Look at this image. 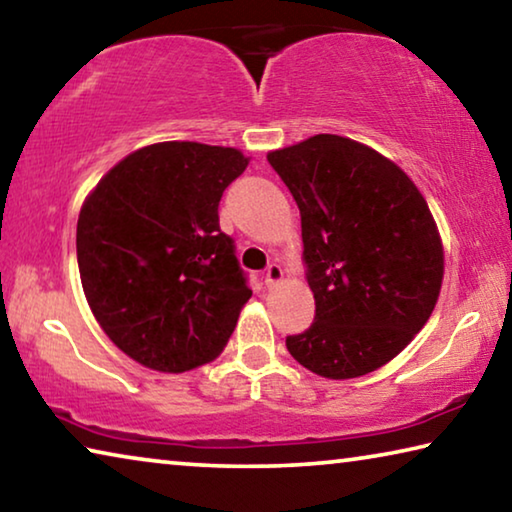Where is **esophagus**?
Instances as JSON below:
<instances>
[{"instance_id":"34e87169","label":"esophagus","mask_w":512,"mask_h":512,"mask_svg":"<svg viewBox=\"0 0 512 512\" xmlns=\"http://www.w3.org/2000/svg\"><path fill=\"white\" fill-rule=\"evenodd\" d=\"M282 280V266L280 264H269L264 273V285L266 287H275Z\"/></svg>"}]
</instances>
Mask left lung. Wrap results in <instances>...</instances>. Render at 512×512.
Returning a JSON list of instances; mask_svg holds the SVG:
<instances>
[{"label": "left lung", "instance_id": "obj_1", "mask_svg": "<svg viewBox=\"0 0 512 512\" xmlns=\"http://www.w3.org/2000/svg\"><path fill=\"white\" fill-rule=\"evenodd\" d=\"M266 159L300 209L316 305L289 353L332 380L380 369L426 326L442 289L444 248L424 196L394 161L337 134Z\"/></svg>", "mask_w": 512, "mask_h": 512}]
</instances>
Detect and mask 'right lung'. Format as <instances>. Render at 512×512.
<instances>
[{
	"instance_id": "add662e5",
	"label": "right lung",
	"mask_w": 512,
	"mask_h": 512,
	"mask_svg": "<svg viewBox=\"0 0 512 512\" xmlns=\"http://www.w3.org/2000/svg\"><path fill=\"white\" fill-rule=\"evenodd\" d=\"M246 166L223 145H145L81 205V287L107 337L143 367L182 373L212 362L253 296L218 225L223 191Z\"/></svg>"
}]
</instances>
